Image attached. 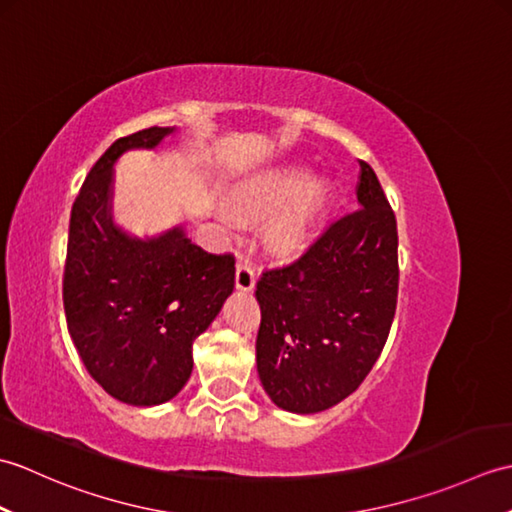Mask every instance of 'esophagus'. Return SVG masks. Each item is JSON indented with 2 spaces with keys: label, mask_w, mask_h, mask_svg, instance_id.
I'll return each instance as SVG.
<instances>
[{
  "label": "esophagus",
  "mask_w": 512,
  "mask_h": 512,
  "mask_svg": "<svg viewBox=\"0 0 512 512\" xmlns=\"http://www.w3.org/2000/svg\"><path fill=\"white\" fill-rule=\"evenodd\" d=\"M255 270L250 268L248 262H239L235 268V286L239 290H253L255 288Z\"/></svg>",
  "instance_id": "34e87169"
}]
</instances>
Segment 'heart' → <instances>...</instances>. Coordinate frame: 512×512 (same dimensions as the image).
<instances>
[{"mask_svg": "<svg viewBox=\"0 0 512 512\" xmlns=\"http://www.w3.org/2000/svg\"><path fill=\"white\" fill-rule=\"evenodd\" d=\"M308 173L301 169H284L275 171L270 176L257 180L250 187L237 193L235 206L244 217H266L284 209L297 195L306 189ZM319 202V191L310 189L308 195H303L301 200L290 206L286 213H281L273 228H270V239L277 246H295L299 244L303 235L308 231L310 217L314 206ZM217 220L224 226L233 228L237 224V215L233 209H228L226 204L217 206Z\"/></svg>", "mask_w": 512, "mask_h": 512, "instance_id": "heart-1", "label": "heart"}]
</instances>
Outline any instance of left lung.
Masks as SVG:
<instances>
[{"label":"left lung","mask_w":512,"mask_h":512,"mask_svg":"<svg viewBox=\"0 0 512 512\" xmlns=\"http://www.w3.org/2000/svg\"><path fill=\"white\" fill-rule=\"evenodd\" d=\"M358 165L356 209L257 281V372L270 400L292 413L330 409L356 391L396 314V215L374 169Z\"/></svg>","instance_id":"1"}]
</instances>
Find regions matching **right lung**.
Instances as JSON below:
<instances>
[{
  "label": "right lung",
  "instance_id": "obj_1",
  "mask_svg": "<svg viewBox=\"0 0 512 512\" xmlns=\"http://www.w3.org/2000/svg\"><path fill=\"white\" fill-rule=\"evenodd\" d=\"M173 127L118 138L96 160L70 215L63 308L70 339L107 394L136 407L167 402L193 369V341L235 286V257L193 244L182 226L136 239L112 222L114 162L154 149Z\"/></svg>",
  "mask_w": 512,
  "mask_h": 512
}]
</instances>
